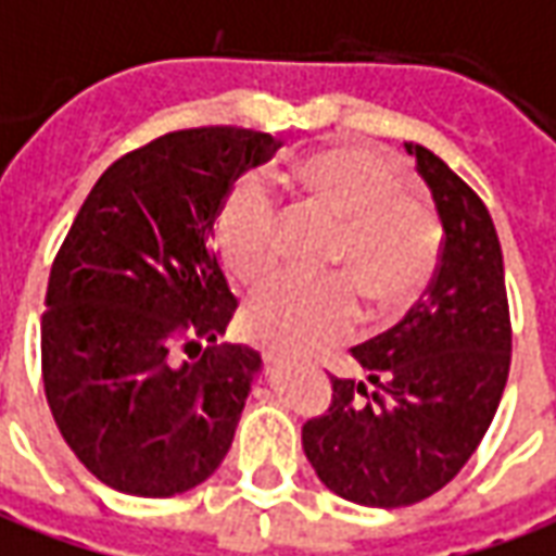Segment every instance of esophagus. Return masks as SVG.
<instances>
[{
  "instance_id": "esophagus-1",
  "label": "esophagus",
  "mask_w": 556,
  "mask_h": 556,
  "mask_svg": "<svg viewBox=\"0 0 556 556\" xmlns=\"http://www.w3.org/2000/svg\"><path fill=\"white\" fill-rule=\"evenodd\" d=\"M262 358H265V364H282V361H286V352L277 349V345H262Z\"/></svg>"
}]
</instances>
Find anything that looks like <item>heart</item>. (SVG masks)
<instances>
[{
	"instance_id": "obj_1",
	"label": "heart",
	"mask_w": 556,
	"mask_h": 556,
	"mask_svg": "<svg viewBox=\"0 0 556 556\" xmlns=\"http://www.w3.org/2000/svg\"><path fill=\"white\" fill-rule=\"evenodd\" d=\"M286 184L306 213L337 225L328 270L340 277H286L267 286L247 309L255 340L313 352L355 331V290L376 316H391L427 289L440 265V219L425 201L406 195L400 170L386 156L361 143H331L298 159ZM279 228L274 201L258 186H238L216 216L225 270L243 286L267 282L279 265Z\"/></svg>"
}]
</instances>
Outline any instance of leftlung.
Masks as SVG:
<instances>
[{
	"label": "left lung",
	"mask_w": 556,
	"mask_h": 556,
	"mask_svg": "<svg viewBox=\"0 0 556 556\" xmlns=\"http://www.w3.org/2000/svg\"><path fill=\"white\" fill-rule=\"evenodd\" d=\"M442 219L425 298L391 331L352 349L367 382L331 376V406L304 425V452L333 494L403 508L442 491L494 421L511 364L503 250L472 189L406 143Z\"/></svg>",
	"instance_id": "obj_1"
}]
</instances>
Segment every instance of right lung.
<instances>
[{
    "label": "right lung",
    "instance_id": "obj_1",
    "mask_svg": "<svg viewBox=\"0 0 556 556\" xmlns=\"http://www.w3.org/2000/svg\"><path fill=\"white\" fill-rule=\"evenodd\" d=\"M240 126L159 135L89 189L53 258L41 379L62 440L108 488L174 496L231 448L262 355L216 343L235 318L213 223L277 153Z\"/></svg>",
    "mask_w": 556,
    "mask_h": 556
}]
</instances>
